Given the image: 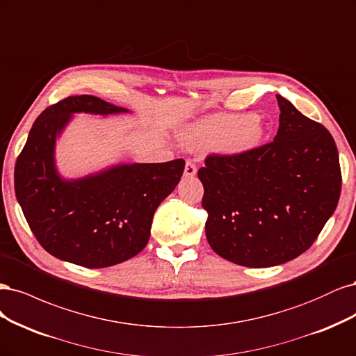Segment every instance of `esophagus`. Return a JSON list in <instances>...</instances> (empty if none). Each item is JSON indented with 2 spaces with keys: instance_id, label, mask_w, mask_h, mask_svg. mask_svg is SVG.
<instances>
[{
  "instance_id": "1",
  "label": "esophagus",
  "mask_w": 356,
  "mask_h": 356,
  "mask_svg": "<svg viewBox=\"0 0 356 356\" xmlns=\"http://www.w3.org/2000/svg\"><path fill=\"white\" fill-rule=\"evenodd\" d=\"M197 175V165H195L192 161H186L185 164V177H193Z\"/></svg>"
}]
</instances>
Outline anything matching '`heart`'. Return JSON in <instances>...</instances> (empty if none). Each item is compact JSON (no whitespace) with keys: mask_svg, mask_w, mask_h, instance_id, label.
<instances>
[{"mask_svg":"<svg viewBox=\"0 0 356 356\" xmlns=\"http://www.w3.org/2000/svg\"><path fill=\"white\" fill-rule=\"evenodd\" d=\"M266 134V122L256 113H217L195 124L181 140L191 149L216 146L226 155H244L260 147Z\"/></svg>","mask_w":356,"mask_h":356,"instance_id":"obj_1","label":"heart"}]
</instances>
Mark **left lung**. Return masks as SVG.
Instances as JSON below:
<instances>
[{"label":"left lung","instance_id":"left-lung-1","mask_svg":"<svg viewBox=\"0 0 356 356\" xmlns=\"http://www.w3.org/2000/svg\"><path fill=\"white\" fill-rule=\"evenodd\" d=\"M277 100L281 113L273 142L244 155H209L198 170L209 244L247 268L282 265L305 253L334 213L341 191L330 131L282 96Z\"/></svg>","mask_w":356,"mask_h":356}]
</instances>
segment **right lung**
I'll use <instances>...</instances> for the list:
<instances>
[{
    "mask_svg": "<svg viewBox=\"0 0 356 356\" xmlns=\"http://www.w3.org/2000/svg\"><path fill=\"white\" fill-rule=\"evenodd\" d=\"M129 112L96 96H70L42 111L15 167L22 211L45 251L84 268H108L146 247L154 213L175 191L181 158L155 164H118L86 177L57 173L56 139L74 113Z\"/></svg>",
    "mask_w": 356,
    "mask_h": 356,
    "instance_id": "right-lung-1",
    "label": "right lung"
}]
</instances>
